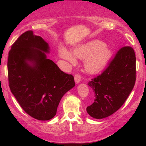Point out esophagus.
I'll return each instance as SVG.
<instances>
[{
	"instance_id": "34e87169",
	"label": "esophagus",
	"mask_w": 146,
	"mask_h": 146,
	"mask_svg": "<svg viewBox=\"0 0 146 146\" xmlns=\"http://www.w3.org/2000/svg\"><path fill=\"white\" fill-rule=\"evenodd\" d=\"M75 82L76 84H78L80 82V81H81V76H80V75L79 74H75Z\"/></svg>"
}]
</instances>
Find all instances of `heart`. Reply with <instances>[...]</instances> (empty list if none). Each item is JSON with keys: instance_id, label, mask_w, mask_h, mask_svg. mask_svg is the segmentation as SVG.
<instances>
[{"instance_id": "1", "label": "heart", "mask_w": 146, "mask_h": 146, "mask_svg": "<svg viewBox=\"0 0 146 146\" xmlns=\"http://www.w3.org/2000/svg\"><path fill=\"white\" fill-rule=\"evenodd\" d=\"M112 55L110 48L100 40L90 41L79 45L73 49V53L66 48L59 49L60 58L71 64L76 63V58L84 60V67L90 74L102 71L109 62Z\"/></svg>"}]
</instances>
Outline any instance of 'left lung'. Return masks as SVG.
Listing matches in <instances>:
<instances>
[{
  "instance_id": "1",
  "label": "left lung",
  "mask_w": 146,
  "mask_h": 146,
  "mask_svg": "<svg viewBox=\"0 0 146 146\" xmlns=\"http://www.w3.org/2000/svg\"><path fill=\"white\" fill-rule=\"evenodd\" d=\"M136 80V57L133 48H120L101 75L88 85L93 90L94 102L86 108L90 117L104 119L119 109L131 93Z\"/></svg>"
}]
</instances>
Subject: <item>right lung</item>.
I'll return each instance as SVG.
<instances>
[{"label": "right lung", "mask_w": 146, "mask_h": 146, "mask_svg": "<svg viewBox=\"0 0 146 146\" xmlns=\"http://www.w3.org/2000/svg\"><path fill=\"white\" fill-rule=\"evenodd\" d=\"M49 52L42 37L27 31L14 43L8 56L11 92L28 115L41 121L56 115L62 98L75 86L73 75L46 58Z\"/></svg>", "instance_id": "obj_1"}]
</instances>
